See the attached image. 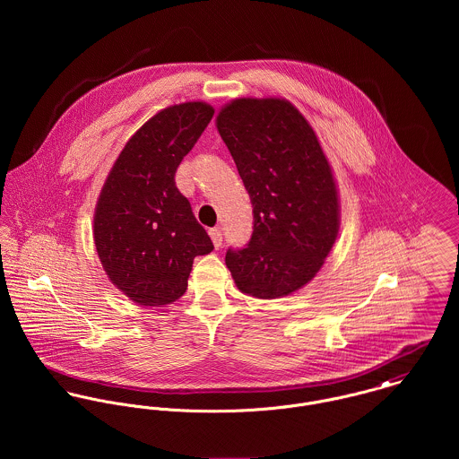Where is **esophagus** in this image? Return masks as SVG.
Listing matches in <instances>:
<instances>
[{
  "instance_id": "1",
  "label": "esophagus",
  "mask_w": 459,
  "mask_h": 459,
  "mask_svg": "<svg viewBox=\"0 0 459 459\" xmlns=\"http://www.w3.org/2000/svg\"><path fill=\"white\" fill-rule=\"evenodd\" d=\"M210 238L213 242L215 247H221L222 246V231L219 228H212L210 230Z\"/></svg>"
}]
</instances>
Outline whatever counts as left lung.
<instances>
[{
  "instance_id": "left-lung-1",
  "label": "left lung",
  "mask_w": 459,
  "mask_h": 459,
  "mask_svg": "<svg viewBox=\"0 0 459 459\" xmlns=\"http://www.w3.org/2000/svg\"><path fill=\"white\" fill-rule=\"evenodd\" d=\"M253 203V235L228 249L242 293L279 299L322 268L339 231V199L327 157L300 111L284 99H237L217 117Z\"/></svg>"
}]
</instances>
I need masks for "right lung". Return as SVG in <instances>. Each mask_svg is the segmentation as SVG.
Segmentation results:
<instances>
[{
	"label": "right lung",
	"instance_id": "1",
	"mask_svg": "<svg viewBox=\"0 0 459 459\" xmlns=\"http://www.w3.org/2000/svg\"><path fill=\"white\" fill-rule=\"evenodd\" d=\"M213 117L204 102L152 117L118 155L93 217V240L111 282L139 306H166L187 290L196 256L213 244L175 184L182 159Z\"/></svg>",
	"mask_w": 459,
	"mask_h": 459
}]
</instances>
